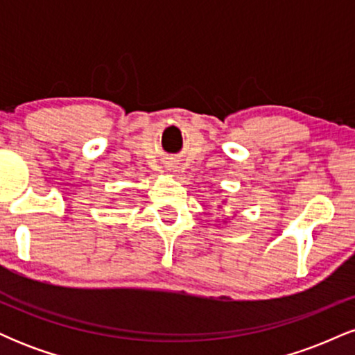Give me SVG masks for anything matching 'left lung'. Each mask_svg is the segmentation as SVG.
<instances>
[{
    "mask_svg": "<svg viewBox=\"0 0 355 355\" xmlns=\"http://www.w3.org/2000/svg\"><path fill=\"white\" fill-rule=\"evenodd\" d=\"M222 203H223V205H225V203H227V200H225V198H223V200H222ZM220 207H222V205H218V209H220ZM223 222H227V220H223Z\"/></svg>",
    "mask_w": 355,
    "mask_h": 355,
    "instance_id": "1",
    "label": "left lung"
}]
</instances>
